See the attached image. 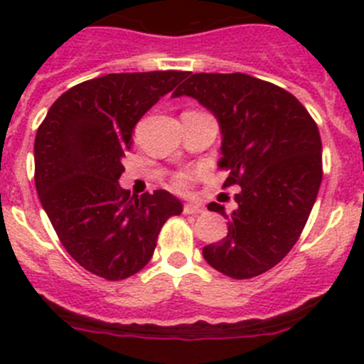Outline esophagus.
Masks as SVG:
<instances>
[{"label": "esophagus", "instance_id": "esophagus-1", "mask_svg": "<svg viewBox=\"0 0 364 364\" xmlns=\"http://www.w3.org/2000/svg\"><path fill=\"white\" fill-rule=\"evenodd\" d=\"M183 211H185L186 215H199V213L204 211V208L197 203H188L183 205Z\"/></svg>", "mask_w": 364, "mask_h": 364}]
</instances>
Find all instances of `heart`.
I'll list each match as a JSON object with an SVG mask.
<instances>
[{
	"mask_svg": "<svg viewBox=\"0 0 364 364\" xmlns=\"http://www.w3.org/2000/svg\"><path fill=\"white\" fill-rule=\"evenodd\" d=\"M188 183H190V176L188 174H181V176H178V178H176L174 186L178 190H186V188H188Z\"/></svg>",
	"mask_w": 364,
	"mask_h": 364,
	"instance_id": "obj_1",
	"label": "heart"
}]
</instances>
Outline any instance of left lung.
<instances>
[{
    "label": "left lung",
    "mask_w": 364,
    "mask_h": 364,
    "mask_svg": "<svg viewBox=\"0 0 364 364\" xmlns=\"http://www.w3.org/2000/svg\"><path fill=\"white\" fill-rule=\"evenodd\" d=\"M172 97H192L215 114L222 132L223 186L240 185L229 232L203 248L205 262L236 280L259 277L294 247L322 181L317 123L299 100L247 73H186Z\"/></svg>",
    "instance_id": "8db88e82"
}]
</instances>
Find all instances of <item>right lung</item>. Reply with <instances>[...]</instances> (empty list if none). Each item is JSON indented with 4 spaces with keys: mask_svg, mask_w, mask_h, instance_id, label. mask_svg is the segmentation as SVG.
<instances>
[{
    "mask_svg": "<svg viewBox=\"0 0 364 364\" xmlns=\"http://www.w3.org/2000/svg\"><path fill=\"white\" fill-rule=\"evenodd\" d=\"M186 72L109 73L65 91L35 137V185L61 245L84 269L123 280L153 257L167 218L181 215L172 193L130 196L119 186L137 121Z\"/></svg>",
    "mask_w": 364,
    "mask_h": 364,
    "instance_id": "right-lung-1",
    "label": "right lung"
}]
</instances>
